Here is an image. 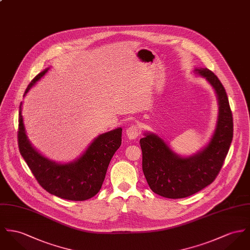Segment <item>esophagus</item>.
Returning <instances> with one entry per match:
<instances>
[{"label": "esophagus", "mask_w": 250, "mask_h": 250, "mask_svg": "<svg viewBox=\"0 0 250 250\" xmlns=\"http://www.w3.org/2000/svg\"><path fill=\"white\" fill-rule=\"evenodd\" d=\"M140 133V129L137 125H132L126 128V136L129 140H135Z\"/></svg>", "instance_id": "obj_1"}]
</instances>
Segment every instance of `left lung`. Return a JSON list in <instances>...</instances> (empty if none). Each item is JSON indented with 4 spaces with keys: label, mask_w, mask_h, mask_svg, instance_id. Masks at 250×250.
I'll use <instances>...</instances> for the list:
<instances>
[{
    "label": "left lung",
    "mask_w": 250,
    "mask_h": 250,
    "mask_svg": "<svg viewBox=\"0 0 250 250\" xmlns=\"http://www.w3.org/2000/svg\"><path fill=\"white\" fill-rule=\"evenodd\" d=\"M193 73L205 78L214 89L218 102L215 129L208 144L190 155H181L154 132H144L140 140L143 171L154 193L181 199L209 186L220 172L233 138V118L226 89L208 68L195 67Z\"/></svg>",
    "instance_id": "left-lung-1"
}]
</instances>
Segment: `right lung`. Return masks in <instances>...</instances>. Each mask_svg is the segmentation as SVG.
I'll use <instances>...</instances> for the list:
<instances>
[{"label":"right lung","instance_id":"obj_1","mask_svg":"<svg viewBox=\"0 0 250 250\" xmlns=\"http://www.w3.org/2000/svg\"><path fill=\"white\" fill-rule=\"evenodd\" d=\"M49 69L45 68L31 81L23 97ZM18 140L21 155L47 192L64 200L85 201L94 197L102 188L109 163L122 145V127L98 135L77 159L67 163L55 162L40 152L29 141L21 102Z\"/></svg>","mask_w":250,"mask_h":250}]
</instances>
